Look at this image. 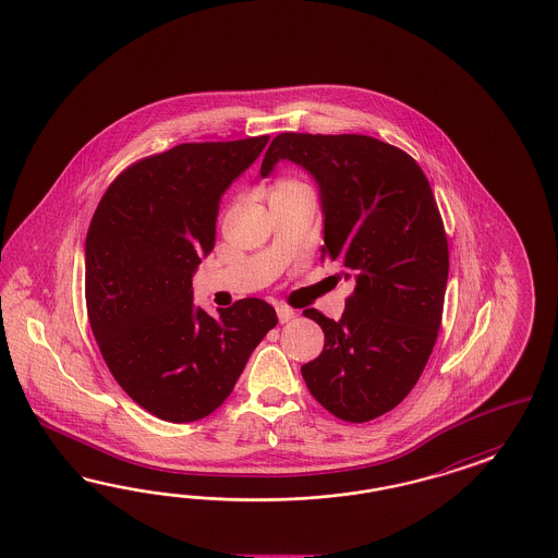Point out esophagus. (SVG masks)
<instances>
[{
    "mask_svg": "<svg viewBox=\"0 0 558 558\" xmlns=\"http://www.w3.org/2000/svg\"><path fill=\"white\" fill-rule=\"evenodd\" d=\"M293 316H295L293 310L288 308V306H277V318H279V323H289Z\"/></svg>",
    "mask_w": 558,
    "mask_h": 558,
    "instance_id": "esophagus-1",
    "label": "esophagus"
}]
</instances>
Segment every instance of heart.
<instances>
[{
    "label": "heart",
    "instance_id": "1",
    "mask_svg": "<svg viewBox=\"0 0 558 558\" xmlns=\"http://www.w3.org/2000/svg\"><path fill=\"white\" fill-rule=\"evenodd\" d=\"M289 186H300V184H298V182H293V180H283V182H279V184H277V187H275V190H279V187Z\"/></svg>",
    "mask_w": 558,
    "mask_h": 558
}]
</instances>
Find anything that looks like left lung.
<instances>
[{
    "label": "left lung",
    "instance_id": "1",
    "mask_svg": "<svg viewBox=\"0 0 558 558\" xmlns=\"http://www.w3.org/2000/svg\"><path fill=\"white\" fill-rule=\"evenodd\" d=\"M279 161L316 182L320 258L355 283L341 320L304 310L325 348L302 376L332 415L368 422L412 391L440 327L449 248L433 190L408 153L372 136L286 132L272 138L260 175Z\"/></svg>",
    "mask_w": 558,
    "mask_h": 558
}]
</instances>
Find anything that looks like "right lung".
<instances>
[{
	"label": "right lung",
	"instance_id": "right-lung-1",
	"mask_svg": "<svg viewBox=\"0 0 558 558\" xmlns=\"http://www.w3.org/2000/svg\"><path fill=\"white\" fill-rule=\"evenodd\" d=\"M269 143H187L146 157L107 187L84 244L90 329L120 387L166 422H196L228 399L277 325L265 300L217 316L192 277L215 248L221 196Z\"/></svg>",
	"mask_w": 558,
	"mask_h": 558
}]
</instances>
